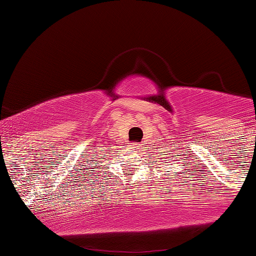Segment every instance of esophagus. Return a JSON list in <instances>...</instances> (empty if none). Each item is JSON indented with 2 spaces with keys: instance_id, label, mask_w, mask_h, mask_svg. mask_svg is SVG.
<instances>
[{
  "instance_id": "obj_1",
  "label": "esophagus",
  "mask_w": 256,
  "mask_h": 256,
  "mask_svg": "<svg viewBox=\"0 0 256 256\" xmlns=\"http://www.w3.org/2000/svg\"><path fill=\"white\" fill-rule=\"evenodd\" d=\"M129 147H130V150L133 152H140V146L138 145V144H130V145H129Z\"/></svg>"
}]
</instances>
